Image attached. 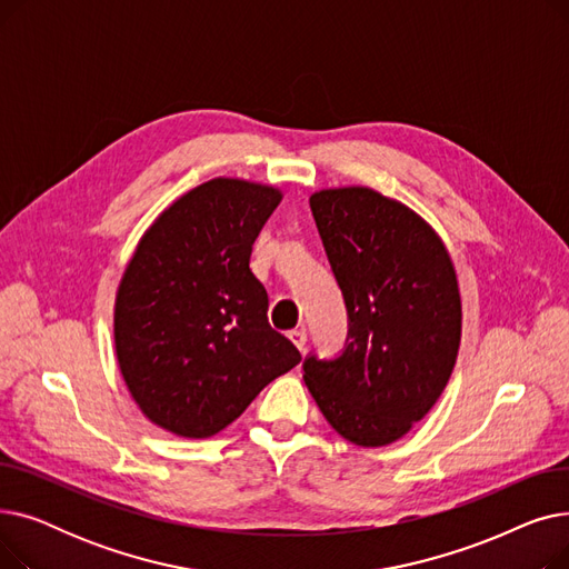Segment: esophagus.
Instances as JSON below:
<instances>
[{
    "label": "esophagus",
    "mask_w": 569,
    "mask_h": 569,
    "mask_svg": "<svg viewBox=\"0 0 569 569\" xmlns=\"http://www.w3.org/2000/svg\"><path fill=\"white\" fill-rule=\"evenodd\" d=\"M288 337H290V341L300 348V350H305V346H307V332L305 330H292V332H288Z\"/></svg>",
    "instance_id": "34e87169"
}]
</instances>
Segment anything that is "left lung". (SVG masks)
I'll return each mask as SVG.
<instances>
[{
  "label": "left lung",
  "mask_w": 569,
  "mask_h": 569,
  "mask_svg": "<svg viewBox=\"0 0 569 569\" xmlns=\"http://www.w3.org/2000/svg\"><path fill=\"white\" fill-rule=\"evenodd\" d=\"M343 292L350 332L332 362L309 357L305 382L330 427L357 447L403 438L436 406L461 346V292L436 228L369 187L311 193Z\"/></svg>",
  "instance_id": "left-lung-1"
}]
</instances>
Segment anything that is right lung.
<instances>
[{
    "label": "right lung",
    "mask_w": 569,
    "mask_h": 569,
    "mask_svg": "<svg viewBox=\"0 0 569 569\" xmlns=\"http://www.w3.org/2000/svg\"><path fill=\"white\" fill-rule=\"evenodd\" d=\"M283 191L214 177L138 239L114 295L119 373L149 422L179 438L232 425L302 355L267 322L251 249Z\"/></svg>",
    "instance_id": "right-lung-1"
}]
</instances>
